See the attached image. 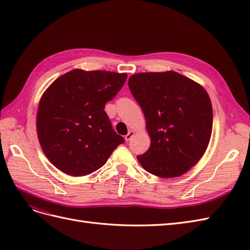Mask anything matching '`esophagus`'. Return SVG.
Here are the masks:
<instances>
[{"label": "esophagus", "mask_w": 250, "mask_h": 250, "mask_svg": "<svg viewBox=\"0 0 250 250\" xmlns=\"http://www.w3.org/2000/svg\"><path fill=\"white\" fill-rule=\"evenodd\" d=\"M133 137H134V131L129 130V131H128V133L125 135V140L128 142V141H130Z\"/></svg>", "instance_id": "1"}]
</instances>
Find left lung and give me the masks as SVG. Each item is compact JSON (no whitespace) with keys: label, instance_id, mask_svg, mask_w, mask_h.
Returning a JSON list of instances; mask_svg holds the SVG:
<instances>
[{"label":"left lung","instance_id":"1","mask_svg":"<svg viewBox=\"0 0 250 250\" xmlns=\"http://www.w3.org/2000/svg\"><path fill=\"white\" fill-rule=\"evenodd\" d=\"M128 86L144 112L151 140L138 161L158 177L183 175L199 162L209 143L213 108L206 89L173 71L132 75Z\"/></svg>","mask_w":250,"mask_h":250}]
</instances>
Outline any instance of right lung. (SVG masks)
I'll return each instance as SVG.
<instances>
[{
  "instance_id": "obj_1",
  "label": "right lung",
  "mask_w": 250,
  "mask_h": 250,
  "mask_svg": "<svg viewBox=\"0 0 250 250\" xmlns=\"http://www.w3.org/2000/svg\"><path fill=\"white\" fill-rule=\"evenodd\" d=\"M126 79V73L75 69L43 93L37 110V137L44 155L58 170L72 176L88 175L124 143L104 107Z\"/></svg>"
}]
</instances>
